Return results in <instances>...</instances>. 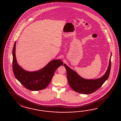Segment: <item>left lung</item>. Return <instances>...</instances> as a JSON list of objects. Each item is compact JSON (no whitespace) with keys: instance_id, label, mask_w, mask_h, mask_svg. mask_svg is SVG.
<instances>
[{"instance_id":"8db88e82","label":"left lung","mask_w":121,"mask_h":121,"mask_svg":"<svg viewBox=\"0 0 121 121\" xmlns=\"http://www.w3.org/2000/svg\"><path fill=\"white\" fill-rule=\"evenodd\" d=\"M111 55L112 54H111L108 69L105 74L102 77L95 80L83 79L64 64V67L67 70V78L69 86L75 92L82 94H88L96 91L108 78L111 67Z\"/></svg>"}]
</instances>
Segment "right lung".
<instances>
[{
    "label": "right lung",
    "mask_w": 121,
    "mask_h": 121,
    "mask_svg": "<svg viewBox=\"0 0 121 121\" xmlns=\"http://www.w3.org/2000/svg\"><path fill=\"white\" fill-rule=\"evenodd\" d=\"M16 42L13 50V69L16 78L25 87L31 91H38L45 89L49 85L58 67L63 65L60 60L50 62L43 69L35 72H28L18 65L16 60Z\"/></svg>",
    "instance_id": "right-lung-1"
}]
</instances>
